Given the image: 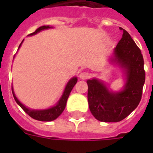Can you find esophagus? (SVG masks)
<instances>
[{
    "mask_svg": "<svg viewBox=\"0 0 153 153\" xmlns=\"http://www.w3.org/2000/svg\"><path fill=\"white\" fill-rule=\"evenodd\" d=\"M90 77H91L90 73L86 71L82 72V73H80V74H79V78H80V79H82V80H86V79H88Z\"/></svg>",
    "mask_w": 153,
    "mask_h": 153,
    "instance_id": "34e87169",
    "label": "esophagus"
}]
</instances>
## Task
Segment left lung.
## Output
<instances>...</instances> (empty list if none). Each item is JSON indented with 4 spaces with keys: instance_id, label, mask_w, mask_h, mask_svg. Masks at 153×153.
Returning <instances> with one entry per match:
<instances>
[{
    "instance_id": "left-lung-1",
    "label": "left lung",
    "mask_w": 153,
    "mask_h": 153,
    "mask_svg": "<svg viewBox=\"0 0 153 153\" xmlns=\"http://www.w3.org/2000/svg\"><path fill=\"white\" fill-rule=\"evenodd\" d=\"M114 49L111 62L123 71L125 85L119 91H113L100 79L86 81L88 85L89 108L97 120L117 122L128 116L137 107L141 99L145 81L144 59L135 42L126 30Z\"/></svg>"
}]
</instances>
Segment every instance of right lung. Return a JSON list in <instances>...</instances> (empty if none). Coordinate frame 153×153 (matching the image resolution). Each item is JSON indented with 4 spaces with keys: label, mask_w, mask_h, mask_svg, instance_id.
<instances>
[{
    "label": "right lung",
    "mask_w": 153,
    "mask_h": 153,
    "mask_svg": "<svg viewBox=\"0 0 153 153\" xmlns=\"http://www.w3.org/2000/svg\"><path fill=\"white\" fill-rule=\"evenodd\" d=\"M53 27H51L49 25H44V26H41L39 27V28H37L36 31H35L33 33H31V34L28 35V36H34V35L37 34L38 32H41L43 30L45 29H49V28H52ZM24 41V40H23ZM23 41L21 42V44H20L19 46V48L21 46ZM18 48V50H19ZM77 81H78V78L77 77H73L71 79H70L68 82L67 83L66 86H65L64 91H63V93H62V96L60 97L59 100L58 101L57 103L52 107H50L48 109H30V108H27V106H25V105L22 104L20 101L18 100V98H16L15 93H14V91H13V87L12 86V91H13V97H14V99H15L16 102L19 105H20L24 111L29 115L31 117H32L33 119H36L37 121H54L55 119L57 118L59 116L60 114H62L63 110H64L65 107H66V104H67V99H68V97H69L70 94H71V91H72V89L74 86V85L76 84Z\"/></svg>",
    "instance_id": "1"
}]
</instances>
